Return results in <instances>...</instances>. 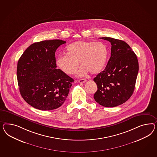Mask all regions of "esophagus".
<instances>
[{"mask_svg": "<svg viewBox=\"0 0 157 157\" xmlns=\"http://www.w3.org/2000/svg\"><path fill=\"white\" fill-rule=\"evenodd\" d=\"M86 79H79L78 82H79V83H85L86 82Z\"/></svg>", "mask_w": 157, "mask_h": 157, "instance_id": "1", "label": "esophagus"}]
</instances>
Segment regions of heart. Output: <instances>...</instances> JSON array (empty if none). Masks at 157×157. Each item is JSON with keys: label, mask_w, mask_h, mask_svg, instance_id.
Returning a JSON list of instances; mask_svg holds the SVG:
<instances>
[{"label": "heart", "mask_w": 157, "mask_h": 157, "mask_svg": "<svg viewBox=\"0 0 157 157\" xmlns=\"http://www.w3.org/2000/svg\"><path fill=\"white\" fill-rule=\"evenodd\" d=\"M107 50L101 42L76 41L66 48V54L57 57L56 63L58 67L68 75L76 72L80 63L81 68L78 75L85 76L89 72L93 74L100 72L106 63Z\"/></svg>", "instance_id": "obj_1"}]
</instances>
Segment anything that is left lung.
Segmentation results:
<instances>
[{"label":"left lung","instance_id":"obj_1","mask_svg":"<svg viewBox=\"0 0 157 157\" xmlns=\"http://www.w3.org/2000/svg\"><path fill=\"white\" fill-rule=\"evenodd\" d=\"M100 38L111 43V56L105 70L94 79L98 87L94 98L101 106L113 107L131 97L139 70L138 61L125 42L109 37Z\"/></svg>","mask_w":157,"mask_h":157}]
</instances>
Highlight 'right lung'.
Returning <instances> with one entry per match:
<instances>
[{
	"label": "right lung",
	"mask_w": 157,
	"mask_h": 157,
	"mask_svg": "<svg viewBox=\"0 0 157 157\" xmlns=\"http://www.w3.org/2000/svg\"><path fill=\"white\" fill-rule=\"evenodd\" d=\"M65 41L54 39L34 43L18 60L20 93L30 106L40 110H54L63 105L74 79L56 69L55 53Z\"/></svg>",
	"instance_id": "obj_1"
}]
</instances>
